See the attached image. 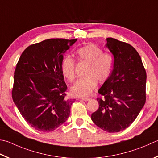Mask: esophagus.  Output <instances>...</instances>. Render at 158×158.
Here are the masks:
<instances>
[{"label":"esophagus","mask_w":158,"mask_h":158,"mask_svg":"<svg viewBox=\"0 0 158 158\" xmlns=\"http://www.w3.org/2000/svg\"><path fill=\"white\" fill-rule=\"evenodd\" d=\"M81 99L84 100L85 102H87L88 100H90V98H88V97H83V98H81Z\"/></svg>","instance_id":"esophagus-1"}]
</instances>
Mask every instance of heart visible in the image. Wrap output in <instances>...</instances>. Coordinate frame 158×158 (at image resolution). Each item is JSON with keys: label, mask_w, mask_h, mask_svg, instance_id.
Instances as JSON below:
<instances>
[{"label": "heart", "mask_w": 158, "mask_h": 158, "mask_svg": "<svg viewBox=\"0 0 158 158\" xmlns=\"http://www.w3.org/2000/svg\"><path fill=\"white\" fill-rule=\"evenodd\" d=\"M77 59L80 62L88 64L85 68V77L79 79L73 86L70 92L76 97H87L96 88L97 81L104 82L110 76L113 70V61L110 54L103 52L102 48L89 44L79 48L76 51ZM63 75L68 81L73 82L75 79V61L67 56L61 63Z\"/></svg>", "instance_id": "obj_1"}]
</instances>
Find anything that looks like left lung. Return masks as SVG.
Masks as SVG:
<instances>
[{
    "instance_id": "8db88e82",
    "label": "left lung",
    "mask_w": 158,
    "mask_h": 158,
    "mask_svg": "<svg viewBox=\"0 0 158 158\" xmlns=\"http://www.w3.org/2000/svg\"><path fill=\"white\" fill-rule=\"evenodd\" d=\"M106 48L114 56L110 76L99 88V108L91 119L108 133L128 128L138 116L146 102L147 73L141 57L127 43L107 38Z\"/></svg>"
}]
</instances>
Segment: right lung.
Listing matches in <instances>:
<instances>
[{"mask_svg": "<svg viewBox=\"0 0 158 158\" xmlns=\"http://www.w3.org/2000/svg\"><path fill=\"white\" fill-rule=\"evenodd\" d=\"M77 39H50L31 45L14 71L12 99L25 121L36 130L50 132L66 121L74 99L66 98L61 71L64 54Z\"/></svg>", "mask_w": 158, "mask_h": 158, "instance_id": "right-lung-1", "label": "right lung"}]
</instances>
